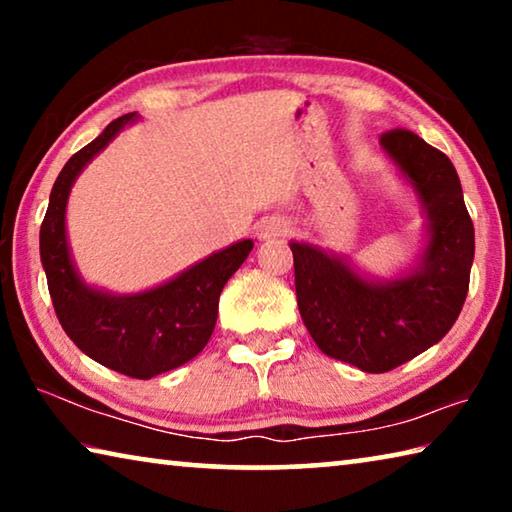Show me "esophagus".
Masks as SVG:
<instances>
[{
  "mask_svg": "<svg viewBox=\"0 0 512 512\" xmlns=\"http://www.w3.org/2000/svg\"><path fill=\"white\" fill-rule=\"evenodd\" d=\"M289 232V219L284 216H266V219L257 225V237L259 239H273V237H282Z\"/></svg>",
  "mask_w": 512,
  "mask_h": 512,
  "instance_id": "34e87169",
  "label": "esophagus"
}]
</instances>
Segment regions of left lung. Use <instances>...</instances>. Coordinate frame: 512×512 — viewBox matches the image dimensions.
Returning a JSON list of instances; mask_svg holds the SVG:
<instances>
[{
  "label": "left lung",
  "mask_w": 512,
  "mask_h": 512,
  "mask_svg": "<svg viewBox=\"0 0 512 512\" xmlns=\"http://www.w3.org/2000/svg\"><path fill=\"white\" fill-rule=\"evenodd\" d=\"M427 212L420 266L393 282H368L341 257L291 241L300 316L327 357L388 372L452 329L470 289L474 225L452 160L406 128L379 137Z\"/></svg>",
  "instance_id": "1"
}]
</instances>
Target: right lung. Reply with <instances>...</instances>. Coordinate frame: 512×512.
Masks as SVG:
<instances>
[{
	"instance_id": "right-lung-1",
	"label": "right lung",
	"mask_w": 512,
	"mask_h": 512,
	"mask_svg": "<svg viewBox=\"0 0 512 512\" xmlns=\"http://www.w3.org/2000/svg\"><path fill=\"white\" fill-rule=\"evenodd\" d=\"M135 119V112H128L110 121L106 131L74 153L58 173L40 225V259L56 316L79 350L121 375L151 379L183 366L205 348L214 332L225 282L244 264L253 241H237L167 284L133 296H110L83 284L67 246L69 189L85 164Z\"/></svg>"
}]
</instances>
